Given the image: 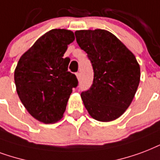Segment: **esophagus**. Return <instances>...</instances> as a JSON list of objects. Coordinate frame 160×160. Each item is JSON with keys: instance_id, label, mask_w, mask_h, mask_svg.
I'll return each mask as SVG.
<instances>
[{"instance_id": "obj_1", "label": "esophagus", "mask_w": 160, "mask_h": 160, "mask_svg": "<svg viewBox=\"0 0 160 160\" xmlns=\"http://www.w3.org/2000/svg\"><path fill=\"white\" fill-rule=\"evenodd\" d=\"M75 75H76V77H77L78 80H80V72H77V73H76Z\"/></svg>"}]
</instances>
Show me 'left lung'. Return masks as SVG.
<instances>
[{"label": "left lung", "mask_w": 160, "mask_h": 160, "mask_svg": "<svg viewBox=\"0 0 160 160\" xmlns=\"http://www.w3.org/2000/svg\"><path fill=\"white\" fill-rule=\"evenodd\" d=\"M93 68L91 88L81 92L89 114L100 122L119 118L130 106L140 81L137 59L125 45L103 29L75 32Z\"/></svg>", "instance_id": "1"}]
</instances>
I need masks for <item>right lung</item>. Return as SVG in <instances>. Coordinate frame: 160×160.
Instances as JSON below:
<instances>
[{
  "instance_id": "1",
  "label": "right lung",
  "mask_w": 160,
  "mask_h": 160,
  "mask_svg": "<svg viewBox=\"0 0 160 160\" xmlns=\"http://www.w3.org/2000/svg\"><path fill=\"white\" fill-rule=\"evenodd\" d=\"M74 32L53 29L37 40L18 61L15 69L17 92L23 106L37 120L53 123L61 119L78 80L63 58Z\"/></svg>"
}]
</instances>
